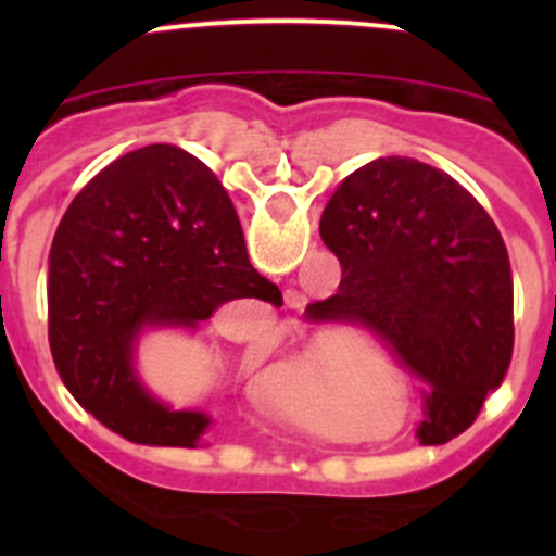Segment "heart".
<instances>
[{
  "label": "heart",
  "mask_w": 556,
  "mask_h": 556,
  "mask_svg": "<svg viewBox=\"0 0 556 556\" xmlns=\"http://www.w3.org/2000/svg\"><path fill=\"white\" fill-rule=\"evenodd\" d=\"M336 374L339 371L328 363H309V366L299 368V374L288 382L290 406L304 412L306 417H317L333 395Z\"/></svg>",
  "instance_id": "b5f03b06"
}]
</instances>
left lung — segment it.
Returning <instances> with one entry per match:
<instances>
[{"label": "left lung", "mask_w": 556, "mask_h": 556, "mask_svg": "<svg viewBox=\"0 0 556 556\" xmlns=\"http://www.w3.org/2000/svg\"><path fill=\"white\" fill-rule=\"evenodd\" d=\"M319 237L341 285L306 312L366 325L428 384L422 444L470 428L514 352L511 263L484 206L446 172L387 155L336 188Z\"/></svg>", "instance_id": "8db88e82"}]
</instances>
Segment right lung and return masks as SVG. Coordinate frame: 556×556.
<instances>
[{
	"instance_id": "add662e5",
	"label": "right lung",
	"mask_w": 556,
	"mask_h": 556,
	"mask_svg": "<svg viewBox=\"0 0 556 556\" xmlns=\"http://www.w3.org/2000/svg\"><path fill=\"white\" fill-rule=\"evenodd\" d=\"M233 299L279 304L252 268L220 179L174 144L104 166L70 204L50 247L48 339L66 390L134 444L199 446L212 419L174 412L134 371L148 328L195 330Z\"/></svg>"
}]
</instances>
